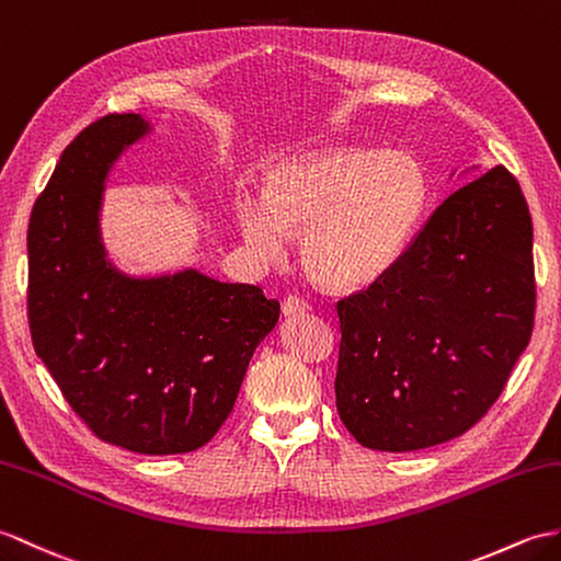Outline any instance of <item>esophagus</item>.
Listing matches in <instances>:
<instances>
[{
    "instance_id": "esophagus-1",
    "label": "esophagus",
    "mask_w": 561,
    "mask_h": 561,
    "mask_svg": "<svg viewBox=\"0 0 561 561\" xmlns=\"http://www.w3.org/2000/svg\"><path fill=\"white\" fill-rule=\"evenodd\" d=\"M310 310V304L306 301L304 296H296V294H289L284 298L282 304V312L286 318H294V316H301V312H308Z\"/></svg>"
}]
</instances>
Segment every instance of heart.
<instances>
[{
	"label": "heart",
	"mask_w": 561,
	"mask_h": 561,
	"mask_svg": "<svg viewBox=\"0 0 561 561\" xmlns=\"http://www.w3.org/2000/svg\"><path fill=\"white\" fill-rule=\"evenodd\" d=\"M430 201L423 164L407 152L332 148L279 164L265 201L239 195L243 239L267 260L301 239L304 265L332 289L380 279L409 249Z\"/></svg>",
	"instance_id": "heart-1"
}]
</instances>
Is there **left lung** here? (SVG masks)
Returning a JSON list of instances; mask_svg holds the SVG:
<instances>
[{"mask_svg":"<svg viewBox=\"0 0 561 561\" xmlns=\"http://www.w3.org/2000/svg\"><path fill=\"white\" fill-rule=\"evenodd\" d=\"M336 316V411L363 447L415 451L463 435L502 394L536 318L518 181L500 164L454 191Z\"/></svg>","mask_w":561,"mask_h":561,"instance_id":"obj_1","label":"left lung"}]
</instances>
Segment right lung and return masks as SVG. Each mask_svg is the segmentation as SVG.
<instances>
[{"label": "right lung", "instance_id": "obj_1", "mask_svg": "<svg viewBox=\"0 0 561 561\" xmlns=\"http://www.w3.org/2000/svg\"><path fill=\"white\" fill-rule=\"evenodd\" d=\"M150 134L140 114H110L64 150L28 225V320L35 354L88 427L162 457L215 437L279 301L195 267L128 275L112 263L104 188Z\"/></svg>", "mask_w": 561, "mask_h": 561}]
</instances>
